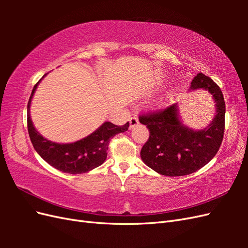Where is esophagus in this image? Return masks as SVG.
Instances as JSON below:
<instances>
[{
	"mask_svg": "<svg viewBox=\"0 0 248 248\" xmlns=\"http://www.w3.org/2000/svg\"><path fill=\"white\" fill-rule=\"evenodd\" d=\"M129 123H130V128H133L139 124V118L137 116H133L129 119Z\"/></svg>",
	"mask_w": 248,
	"mask_h": 248,
	"instance_id": "esophagus-1",
	"label": "esophagus"
}]
</instances>
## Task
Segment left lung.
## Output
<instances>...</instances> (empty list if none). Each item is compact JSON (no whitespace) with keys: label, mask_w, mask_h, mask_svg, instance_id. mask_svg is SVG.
Here are the masks:
<instances>
[{"label":"left lung","mask_w":248,"mask_h":248,"mask_svg":"<svg viewBox=\"0 0 248 248\" xmlns=\"http://www.w3.org/2000/svg\"><path fill=\"white\" fill-rule=\"evenodd\" d=\"M204 89L213 95L216 114L206 128L193 130L179 118L177 103L140 115L147 125L149 140L140 150V157L149 168L169 177L189 175L202 169L218 151L223 140L226 103L220 88L202 73L191 81L190 91Z\"/></svg>","instance_id":"left-lung-1"}]
</instances>
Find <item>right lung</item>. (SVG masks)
I'll use <instances>...</instances> for the list:
<instances>
[{
	"instance_id": "1",
	"label": "right lung",
	"mask_w": 248,
	"mask_h": 248,
	"mask_svg": "<svg viewBox=\"0 0 248 248\" xmlns=\"http://www.w3.org/2000/svg\"><path fill=\"white\" fill-rule=\"evenodd\" d=\"M41 79L34 86L28 102V131L36 152L51 167L68 174H82L101 166L107 159L110 139L128 129L129 122L123 126L104 122L87 138L70 144H58L44 139L36 130L30 117L31 100Z\"/></svg>"
}]
</instances>
